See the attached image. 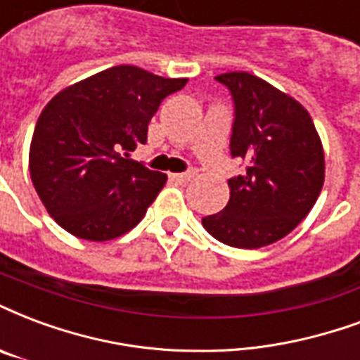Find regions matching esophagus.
Here are the masks:
<instances>
[{"label": "esophagus", "mask_w": 360, "mask_h": 360, "mask_svg": "<svg viewBox=\"0 0 360 360\" xmlns=\"http://www.w3.org/2000/svg\"><path fill=\"white\" fill-rule=\"evenodd\" d=\"M196 175H198V172H196V169H191V172H185V173H172L173 179L183 181V183H187V181H193Z\"/></svg>", "instance_id": "esophagus-1"}]
</instances>
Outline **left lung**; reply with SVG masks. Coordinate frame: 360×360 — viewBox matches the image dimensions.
Masks as SVG:
<instances>
[{"label":"left lung","instance_id":"8db88e82","mask_svg":"<svg viewBox=\"0 0 360 360\" xmlns=\"http://www.w3.org/2000/svg\"><path fill=\"white\" fill-rule=\"evenodd\" d=\"M234 98L231 154L248 162L231 198L202 225L223 244L257 250L294 231L324 183V148L307 108L250 72L215 76Z\"/></svg>","mask_w":360,"mask_h":360}]
</instances>
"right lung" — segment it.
I'll return each mask as SVG.
<instances>
[{
  "label": "right lung",
  "mask_w": 360,
  "mask_h": 360,
  "mask_svg": "<svg viewBox=\"0 0 360 360\" xmlns=\"http://www.w3.org/2000/svg\"><path fill=\"white\" fill-rule=\"evenodd\" d=\"M187 78L120 65L68 85L34 127L28 167L47 214L78 238L112 240L131 231L167 181L129 160L146 143L160 103Z\"/></svg>",
  "instance_id": "obj_1"
}]
</instances>
